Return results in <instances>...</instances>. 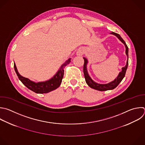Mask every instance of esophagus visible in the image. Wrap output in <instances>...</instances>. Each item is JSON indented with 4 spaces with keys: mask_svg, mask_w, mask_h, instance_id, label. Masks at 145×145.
I'll return each instance as SVG.
<instances>
[{
    "mask_svg": "<svg viewBox=\"0 0 145 145\" xmlns=\"http://www.w3.org/2000/svg\"><path fill=\"white\" fill-rule=\"evenodd\" d=\"M84 53V51L82 50H79L77 52V55H78V56H80L81 55H82Z\"/></svg>",
    "mask_w": 145,
    "mask_h": 145,
    "instance_id": "obj_1",
    "label": "esophagus"
}]
</instances>
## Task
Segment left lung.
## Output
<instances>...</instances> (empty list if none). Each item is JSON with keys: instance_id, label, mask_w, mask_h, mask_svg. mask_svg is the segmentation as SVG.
<instances>
[{"instance_id": "1", "label": "left lung", "mask_w": 145, "mask_h": 145, "mask_svg": "<svg viewBox=\"0 0 145 145\" xmlns=\"http://www.w3.org/2000/svg\"><path fill=\"white\" fill-rule=\"evenodd\" d=\"M110 34L115 35L125 45V48H126L125 52H126V55L127 57L126 65L122 68V71L119 73L118 76L113 81H112L108 84H99V83H97L95 81H94L91 79V78L89 76L88 71H87V64L88 63V61L85 57H83V59L84 60V64L83 70H84V77L85 78V81H86V84L88 85V86H90L91 88H93L94 89L97 90L99 91H105V90H112V89H114V88H116L118 85V84L121 82L122 79L124 78L127 68V66H128L129 49H128V47H127L126 42H125V41L122 39V38L121 37V36L119 34L113 32H111Z\"/></svg>"}]
</instances>
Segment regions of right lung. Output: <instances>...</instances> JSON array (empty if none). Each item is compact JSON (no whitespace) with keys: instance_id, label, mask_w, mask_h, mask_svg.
I'll use <instances>...</instances> for the list:
<instances>
[{"instance_id":"add662e5","label":"right lung","mask_w":145,"mask_h":145,"mask_svg":"<svg viewBox=\"0 0 145 145\" xmlns=\"http://www.w3.org/2000/svg\"><path fill=\"white\" fill-rule=\"evenodd\" d=\"M71 59L69 58L63 64H62L59 71L57 72V73L54 75L53 77L47 81L42 82H35L27 78L24 77L22 76H21L19 73L15 63L14 69L19 79L29 89L34 91L36 93H47L54 90H55L56 89L59 87L64 76V69L67 65L69 64V63L71 62Z\"/></svg>"}]
</instances>
